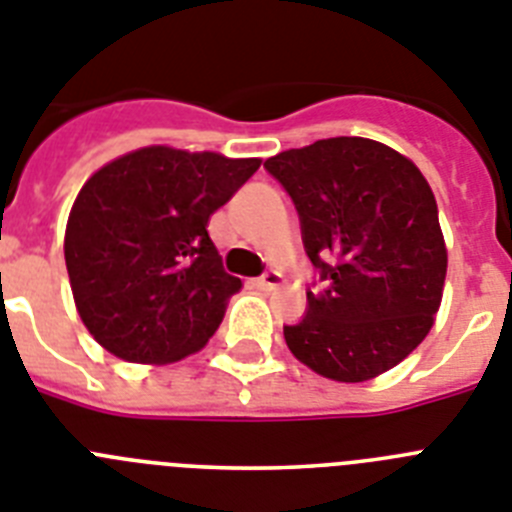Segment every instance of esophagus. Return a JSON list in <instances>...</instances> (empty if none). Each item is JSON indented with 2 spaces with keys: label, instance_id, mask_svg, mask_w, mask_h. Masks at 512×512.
Instances as JSON below:
<instances>
[{
  "label": "esophagus",
  "instance_id": "obj_1",
  "mask_svg": "<svg viewBox=\"0 0 512 512\" xmlns=\"http://www.w3.org/2000/svg\"><path fill=\"white\" fill-rule=\"evenodd\" d=\"M281 283H283V275L278 273V270H268L262 278H257V288H262V291H273V288H278Z\"/></svg>",
  "mask_w": 512,
  "mask_h": 512
}]
</instances>
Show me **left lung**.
Segmentation results:
<instances>
[{
  "label": "left lung",
  "mask_w": 512,
  "mask_h": 512,
  "mask_svg": "<svg viewBox=\"0 0 512 512\" xmlns=\"http://www.w3.org/2000/svg\"><path fill=\"white\" fill-rule=\"evenodd\" d=\"M296 203L324 291L283 327L296 361L342 384L371 381L425 340L446 283L438 203L415 162L361 136H335L265 162Z\"/></svg>",
  "instance_id": "1"
}]
</instances>
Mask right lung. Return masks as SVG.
I'll return each mask as SVG.
<instances>
[{
	"mask_svg": "<svg viewBox=\"0 0 512 512\" xmlns=\"http://www.w3.org/2000/svg\"><path fill=\"white\" fill-rule=\"evenodd\" d=\"M260 162L154 144L84 182L64 257L79 317L108 353L167 366L206 348L242 288L221 265L208 221Z\"/></svg>",
	"mask_w": 512,
	"mask_h": 512,
	"instance_id": "right-lung-1",
	"label": "right lung"
}]
</instances>
